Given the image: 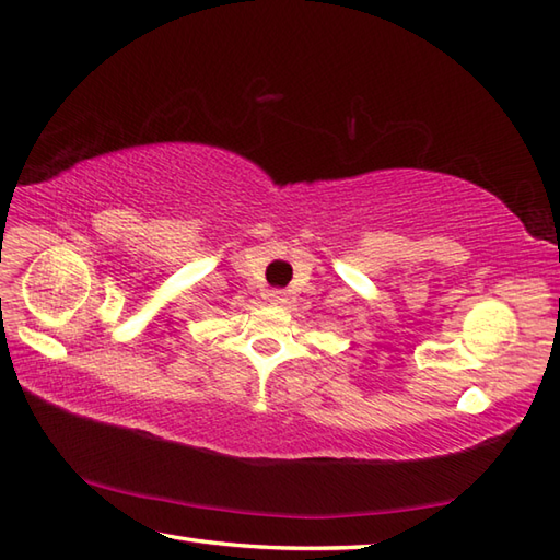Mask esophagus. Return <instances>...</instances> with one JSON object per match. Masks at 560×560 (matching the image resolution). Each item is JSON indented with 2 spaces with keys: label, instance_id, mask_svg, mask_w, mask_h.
Listing matches in <instances>:
<instances>
[{
  "label": "esophagus",
  "instance_id": "1",
  "mask_svg": "<svg viewBox=\"0 0 560 560\" xmlns=\"http://www.w3.org/2000/svg\"><path fill=\"white\" fill-rule=\"evenodd\" d=\"M267 301H269L271 305H287L289 295H287V291H269V293H267Z\"/></svg>",
  "mask_w": 560,
  "mask_h": 560
}]
</instances>
